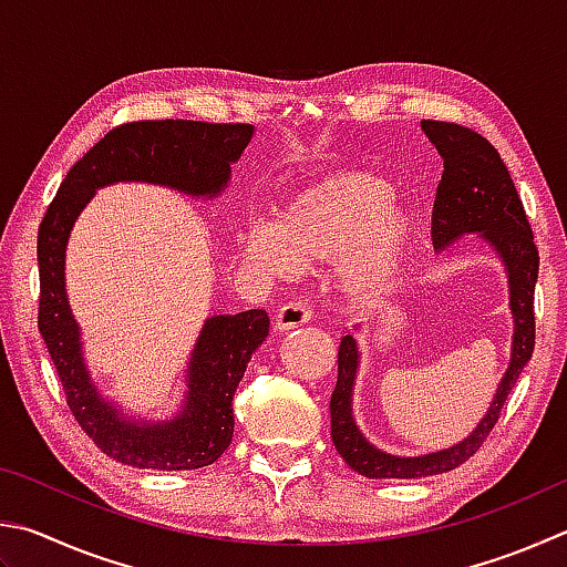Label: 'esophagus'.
<instances>
[{
    "label": "esophagus",
    "mask_w": 567,
    "mask_h": 567,
    "mask_svg": "<svg viewBox=\"0 0 567 567\" xmlns=\"http://www.w3.org/2000/svg\"><path fill=\"white\" fill-rule=\"evenodd\" d=\"M312 319V310L310 305L302 302V300H290L280 307V312L275 317V329H280V332H287V329H295V327H302L305 322H310Z\"/></svg>",
    "instance_id": "34e87169"
}]
</instances>
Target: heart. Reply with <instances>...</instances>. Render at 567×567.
<instances>
[{"mask_svg":"<svg viewBox=\"0 0 567 567\" xmlns=\"http://www.w3.org/2000/svg\"><path fill=\"white\" fill-rule=\"evenodd\" d=\"M391 185L362 171H342L292 193L277 223H252L240 238L245 262L272 277L297 267L349 265L357 297H379L396 280L411 240V220L391 208Z\"/></svg>","mask_w":567,"mask_h":567,"instance_id":"1","label":"heart"}]
</instances>
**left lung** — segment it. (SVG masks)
<instances>
[{
	"label": "left lung",
	"instance_id": "obj_1",
	"mask_svg": "<svg viewBox=\"0 0 567 567\" xmlns=\"http://www.w3.org/2000/svg\"><path fill=\"white\" fill-rule=\"evenodd\" d=\"M426 136L444 158L434 210H431V240L446 248L458 235L481 233L498 250L511 280V310L516 319L513 354L508 372L496 391V399L468 439L436 454L399 458L374 449L359 434L352 419V386L357 377V342L352 334L342 337L337 352V386L329 401L332 411V441L347 466L367 478H421L456 468L476 454L496 426L503 404L513 384L528 364L535 347V280H538V248L533 243L528 215L511 181L506 163L491 141L478 131L451 121H421Z\"/></svg>",
	"mask_w": 567,
	"mask_h": 567
}]
</instances>
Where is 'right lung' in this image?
Here are the masks:
<instances>
[{
	"label": "right lung",
	"instance_id": "add662e5",
	"mask_svg": "<svg viewBox=\"0 0 567 567\" xmlns=\"http://www.w3.org/2000/svg\"><path fill=\"white\" fill-rule=\"evenodd\" d=\"M252 136L250 123L185 118L131 121L111 128L61 181L39 225V332L71 414L94 444L126 466L190 471L210 466L233 441V396L250 357L270 332L265 310L210 317L188 369V401L166 424H128L96 394L84 367L79 327L64 292V250L76 215L96 188L148 181L193 195H215Z\"/></svg>",
	"mask_w": 567,
	"mask_h": 567
}]
</instances>
